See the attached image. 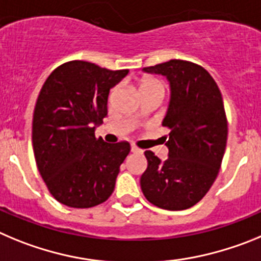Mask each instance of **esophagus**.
<instances>
[{
    "instance_id": "obj_1",
    "label": "esophagus",
    "mask_w": 261,
    "mask_h": 261,
    "mask_svg": "<svg viewBox=\"0 0 261 261\" xmlns=\"http://www.w3.org/2000/svg\"><path fill=\"white\" fill-rule=\"evenodd\" d=\"M131 152H134V153H143V149L138 147V145L133 144L131 145Z\"/></svg>"
}]
</instances>
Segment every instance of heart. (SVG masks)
Returning <instances> with one entry per match:
<instances>
[{
  "instance_id": "heart-1",
  "label": "heart",
  "mask_w": 261,
  "mask_h": 261,
  "mask_svg": "<svg viewBox=\"0 0 261 261\" xmlns=\"http://www.w3.org/2000/svg\"><path fill=\"white\" fill-rule=\"evenodd\" d=\"M153 88H164V87H163V84L160 83L159 81H156V79H144V81L142 82V86H140V90H142V92H144V91L153 90Z\"/></svg>"
}]
</instances>
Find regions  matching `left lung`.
<instances>
[{"label": "left lung", "instance_id": "8db88e82", "mask_svg": "<svg viewBox=\"0 0 261 261\" xmlns=\"http://www.w3.org/2000/svg\"><path fill=\"white\" fill-rule=\"evenodd\" d=\"M144 71L165 75L171 98L163 126L169 157L161 161L145 151L147 170L140 178L145 199L168 211L191 208L217 178L227 140V119L217 83L200 65L170 60Z\"/></svg>", "mask_w": 261, "mask_h": 261}]
</instances>
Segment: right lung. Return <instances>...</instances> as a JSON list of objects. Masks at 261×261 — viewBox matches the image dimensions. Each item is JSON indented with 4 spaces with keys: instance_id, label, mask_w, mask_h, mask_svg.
Masks as SVG:
<instances>
[{
    "instance_id": "1",
    "label": "right lung",
    "mask_w": 261,
    "mask_h": 261,
    "mask_svg": "<svg viewBox=\"0 0 261 261\" xmlns=\"http://www.w3.org/2000/svg\"><path fill=\"white\" fill-rule=\"evenodd\" d=\"M127 74L74 60L56 67L40 90L32 119L35 160L63 205L91 208L114 191L130 143H105L95 136V126L108 116L110 88Z\"/></svg>"
}]
</instances>
